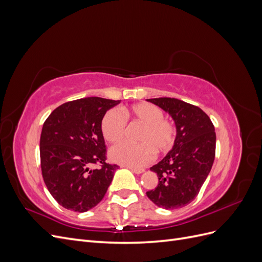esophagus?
<instances>
[{"label": "esophagus", "mask_w": 262, "mask_h": 262, "mask_svg": "<svg viewBox=\"0 0 262 262\" xmlns=\"http://www.w3.org/2000/svg\"><path fill=\"white\" fill-rule=\"evenodd\" d=\"M124 167H126V168H129L131 171H133V172H136V173H142L143 172L145 169L144 168H134V167H130V166H124Z\"/></svg>", "instance_id": "esophagus-1"}]
</instances>
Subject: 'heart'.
Returning <instances> with one entry per match:
<instances>
[{
  "mask_svg": "<svg viewBox=\"0 0 262 262\" xmlns=\"http://www.w3.org/2000/svg\"><path fill=\"white\" fill-rule=\"evenodd\" d=\"M132 119L142 124L139 133L141 143L128 142L118 144L110 150L114 161L139 168L152 162L157 152H166L173 145L176 129L168 119L164 118L163 110L148 102H140L129 108H123L122 114L118 109H110L101 120V133L109 143H117L123 138L126 120Z\"/></svg>",
  "mask_w": 262,
  "mask_h": 262,
  "instance_id": "obj_1",
  "label": "heart"
}]
</instances>
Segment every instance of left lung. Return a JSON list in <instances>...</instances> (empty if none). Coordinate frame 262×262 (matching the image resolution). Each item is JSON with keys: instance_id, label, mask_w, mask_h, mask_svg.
Returning <instances> with one entry per match:
<instances>
[{"instance_id": "left-lung-1", "label": "left lung", "mask_w": 262, "mask_h": 262, "mask_svg": "<svg viewBox=\"0 0 262 262\" xmlns=\"http://www.w3.org/2000/svg\"><path fill=\"white\" fill-rule=\"evenodd\" d=\"M167 112L176 123L175 144L163 160L150 167L158 184L146 192L164 209H178L194 200L207 179L215 157L216 136L202 109L177 98L147 99Z\"/></svg>"}]
</instances>
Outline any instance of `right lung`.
Returning <instances> with one entry per match:
<instances>
[{
  "label": "right lung",
  "instance_id": "1",
  "mask_svg": "<svg viewBox=\"0 0 262 262\" xmlns=\"http://www.w3.org/2000/svg\"><path fill=\"white\" fill-rule=\"evenodd\" d=\"M120 100L86 97L55 108L40 136V165L49 192L63 208L86 212L97 205L118 165L107 162L101 120ZM92 164L99 169L92 170Z\"/></svg>",
  "mask_w": 262,
  "mask_h": 262
}]
</instances>
